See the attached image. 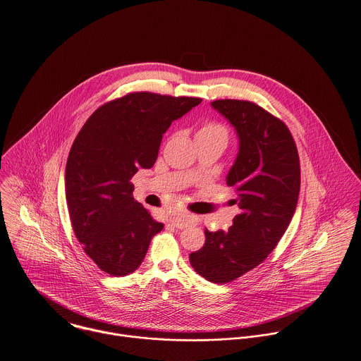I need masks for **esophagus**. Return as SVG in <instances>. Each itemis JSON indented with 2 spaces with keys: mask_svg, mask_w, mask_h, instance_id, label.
Wrapping results in <instances>:
<instances>
[{
  "mask_svg": "<svg viewBox=\"0 0 361 361\" xmlns=\"http://www.w3.org/2000/svg\"><path fill=\"white\" fill-rule=\"evenodd\" d=\"M192 221H194V219L191 214H181V216L173 217L170 220L171 226H174L176 228H187Z\"/></svg>",
  "mask_w": 361,
  "mask_h": 361,
  "instance_id": "obj_1",
  "label": "esophagus"
}]
</instances>
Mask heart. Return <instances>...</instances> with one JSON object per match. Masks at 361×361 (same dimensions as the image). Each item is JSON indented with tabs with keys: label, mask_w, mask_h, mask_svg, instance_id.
Here are the masks:
<instances>
[{
	"label": "heart",
	"mask_w": 361,
	"mask_h": 361,
	"mask_svg": "<svg viewBox=\"0 0 361 361\" xmlns=\"http://www.w3.org/2000/svg\"><path fill=\"white\" fill-rule=\"evenodd\" d=\"M197 141H220L226 145L228 141V128L217 121H204L197 131Z\"/></svg>",
	"instance_id": "b5f03b06"
}]
</instances>
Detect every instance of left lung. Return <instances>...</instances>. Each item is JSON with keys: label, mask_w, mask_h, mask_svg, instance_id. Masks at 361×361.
Segmentation results:
<instances>
[{"label": "left lung", "mask_w": 361, "mask_h": 361, "mask_svg": "<svg viewBox=\"0 0 361 361\" xmlns=\"http://www.w3.org/2000/svg\"><path fill=\"white\" fill-rule=\"evenodd\" d=\"M212 106L240 137L227 185L237 194L240 213L226 233L204 230V245L190 262L203 279L227 283L264 262L280 242L296 209L300 161L286 124L262 106L240 99H217Z\"/></svg>", "instance_id": "left-lung-1"}]
</instances>
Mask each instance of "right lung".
I'll use <instances>...</instances> for the list:
<instances>
[{
    "label": "right lung",
    "instance_id": "right-lung-1",
    "mask_svg": "<svg viewBox=\"0 0 361 361\" xmlns=\"http://www.w3.org/2000/svg\"><path fill=\"white\" fill-rule=\"evenodd\" d=\"M200 98L130 92L99 106L81 127L66 163L71 223L82 250L105 273L140 267L163 224L133 197L138 169L158 159L161 137Z\"/></svg>",
    "mask_w": 361,
    "mask_h": 361
}]
</instances>
